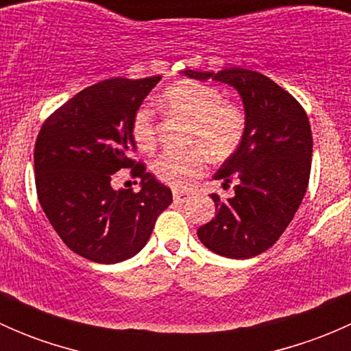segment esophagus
Masks as SVG:
<instances>
[{"label": "esophagus", "mask_w": 351, "mask_h": 351, "mask_svg": "<svg viewBox=\"0 0 351 351\" xmlns=\"http://www.w3.org/2000/svg\"><path fill=\"white\" fill-rule=\"evenodd\" d=\"M173 198H175V202H185L190 198V193L189 192H173Z\"/></svg>", "instance_id": "34e87169"}]
</instances>
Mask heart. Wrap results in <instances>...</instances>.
<instances>
[{"label":"heart","mask_w":351,"mask_h":351,"mask_svg":"<svg viewBox=\"0 0 351 351\" xmlns=\"http://www.w3.org/2000/svg\"><path fill=\"white\" fill-rule=\"evenodd\" d=\"M159 105L166 112L190 120L189 143L198 144L185 151H166L153 161L156 178L175 190L190 189L207 171L206 149L212 158H228L238 149L246 132L244 108L238 101L224 100L222 91L214 84L193 80L178 81L162 91ZM130 136L141 151L154 149L156 123L149 105H141L134 112Z\"/></svg>","instance_id":"obj_1"}]
</instances>
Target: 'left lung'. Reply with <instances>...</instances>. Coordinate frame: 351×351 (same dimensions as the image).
Returning <instances> with one entry per match:
<instances>
[{"instance_id":"1","label":"left lung","mask_w":351,"mask_h":351,"mask_svg":"<svg viewBox=\"0 0 351 351\" xmlns=\"http://www.w3.org/2000/svg\"><path fill=\"white\" fill-rule=\"evenodd\" d=\"M193 80L231 84L241 95L246 132L215 180L229 185L234 197L215 202V217L198 228L202 244L226 258L246 260L278 241L306 195L313 158L309 119L299 101L275 81L256 71L228 67L219 73L185 69Z\"/></svg>"}]
</instances>
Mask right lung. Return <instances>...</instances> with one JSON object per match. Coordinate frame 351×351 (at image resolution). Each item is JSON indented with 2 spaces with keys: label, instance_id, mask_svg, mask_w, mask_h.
Instances as JSON below:
<instances>
[{
  "label": "right lung",
  "instance_id": "right-lung-1",
  "mask_svg": "<svg viewBox=\"0 0 351 351\" xmlns=\"http://www.w3.org/2000/svg\"><path fill=\"white\" fill-rule=\"evenodd\" d=\"M161 76L112 77L84 88L42 125L35 143V186L42 210L71 251L95 263L139 253L171 190L130 159V120ZM132 167L141 190L115 191L117 171Z\"/></svg>",
  "mask_w": 351,
  "mask_h": 351
}]
</instances>
